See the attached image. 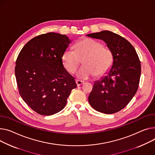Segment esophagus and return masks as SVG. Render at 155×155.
Returning <instances> with one entry per match:
<instances>
[{"instance_id": "34e87169", "label": "esophagus", "mask_w": 155, "mask_h": 155, "mask_svg": "<svg viewBox=\"0 0 155 155\" xmlns=\"http://www.w3.org/2000/svg\"><path fill=\"white\" fill-rule=\"evenodd\" d=\"M84 84V82L83 81H80V80H76V84L78 87L81 85H83Z\"/></svg>"}]
</instances>
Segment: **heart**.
<instances>
[{
    "label": "heart",
    "mask_w": 155,
    "mask_h": 155,
    "mask_svg": "<svg viewBox=\"0 0 155 155\" xmlns=\"http://www.w3.org/2000/svg\"><path fill=\"white\" fill-rule=\"evenodd\" d=\"M82 59L84 65L77 71V76L86 80L95 75L100 77L105 74L113 63V55L108 48L98 41L85 38L75 44V50L67 48L61 56L64 66L71 74L74 73Z\"/></svg>",
    "instance_id": "heart-1"
}]
</instances>
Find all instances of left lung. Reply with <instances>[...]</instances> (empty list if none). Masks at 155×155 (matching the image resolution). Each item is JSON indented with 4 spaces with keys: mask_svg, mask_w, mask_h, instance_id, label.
I'll use <instances>...</instances> for the list:
<instances>
[{
    "mask_svg": "<svg viewBox=\"0 0 155 155\" xmlns=\"http://www.w3.org/2000/svg\"><path fill=\"white\" fill-rule=\"evenodd\" d=\"M87 36L104 41L113 55L111 67L94 82L89 104L98 111L113 114L124 108L137 91L140 61L133 45L117 34L104 30Z\"/></svg>",
    "mask_w": 155,
    "mask_h": 155,
    "instance_id": "left-lung-1",
    "label": "left lung"
}]
</instances>
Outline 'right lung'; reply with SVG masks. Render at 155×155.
I'll return each instance as SVG.
<instances>
[{
	"instance_id": "obj_1",
	"label": "right lung",
	"mask_w": 155,
	"mask_h": 155,
	"mask_svg": "<svg viewBox=\"0 0 155 155\" xmlns=\"http://www.w3.org/2000/svg\"><path fill=\"white\" fill-rule=\"evenodd\" d=\"M71 42L65 35L49 32L31 39L18 55L15 75L20 95L40 115H51L63 110L77 87L61 60Z\"/></svg>"
}]
</instances>
